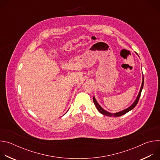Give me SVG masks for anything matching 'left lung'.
Returning a JSON list of instances; mask_svg holds the SVG:
<instances>
[{
    "label": "left lung",
    "mask_w": 160,
    "mask_h": 160,
    "mask_svg": "<svg viewBox=\"0 0 160 160\" xmlns=\"http://www.w3.org/2000/svg\"><path fill=\"white\" fill-rule=\"evenodd\" d=\"M136 53V52H135ZM137 54H138V53H136ZM143 86H144V77H143V75H142V85H141V88H140V90H139V92L138 95V96H137L135 100L134 101V102L131 104V106H130L128 108L121 111H119V112H115V113H112V112H109L107 111H106L105 109H104L99 104L97 100L96 99L95 97L94 96L93 97V101H94V104L95 106H96V108L98 109V111L101 113L102 115H105V116H108V117H120L122 115H125V113L128 112V111H131L132 109H133L135 106L138 104V101L139 100V98H140V96H141V92H142V90L143 88Z\"/></svg>",
    "instance_id": "8db88e82"
}]
</instances>
